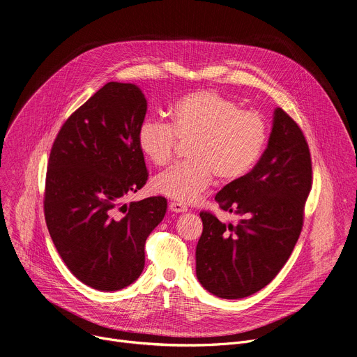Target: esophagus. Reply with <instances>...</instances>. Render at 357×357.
I'll return each instance as SVG.
<instances>
[{"instance_id":"obj_1","label":"esophagus","mask_w":357,"mask_h":357,"mask_svg":"<svg viewBox=\"0 0 357 357\" xmlns=\"http://www.w3.org/2000/svg\"><path fill=\"white\" fill-rule=\"evenodd\" d=\"M169 209L175 213H183V212H188V206H185L183 204H179V202H171L169 204Z\"/></svg>"}]
</instances>
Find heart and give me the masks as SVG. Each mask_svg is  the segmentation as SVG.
Returning a JSON list of instances; mask_svg holds the SVG:
<instances>
[{"instance_id": "1", "label": "heart", "mask_w": 357, "mask_h": 357, "mask_svg": "<svg viewBox=\"0 0 357 357\" xmlns=\"http://www.w3.org/2000/svg\"><path fill=\"white\" fill-rule=\"evenodd\" d=\"M268 138L264 116L239 109L215 91H198L179 98L171 108V123L146 118L138 129V144L156 167L172 159L178 139L190 141L188 160L152 179V189L179 202H195L213 176L234 182L245 176L261 156Z\"/></svg>"}]
</instances>
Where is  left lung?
Returning <instances> with one entry per match:
<instances>
[{
    "instance_id": "left-lung-1",
    "label": "left lung",
    "mask_w": 357,
    "mask_h": 357,
    "mask_svg": "<svg viewBox=\"0 0 357 357\" xmlns=\"http://www.w3.org/2000/svg\"><path fill=\"white\" fill-rule=\"evenodd\" d=\"M310 188L312 162L303 132L276 108L268 146L255 168L215 197L220 209L241 216L238 223L226 225L201 212L197 278L209 294L242 299L273 280L299 239Z\"/></svg>"
}]
</instances>
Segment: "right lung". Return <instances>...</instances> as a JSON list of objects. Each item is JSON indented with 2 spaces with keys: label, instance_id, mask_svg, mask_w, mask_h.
<instances>
[{
  "label": "right lung",
  "instance_id": "right-lung-1",
  "mask_svg": "<svg viewBox=\"0 0 357 357\" xmlns=\"http://www.w3.org/2000/svg\"><path fill=\"white\" fill-rule=\"evenodd\" d=\"M146 100L135 84L108 82L62 125L47 171L44 212L51 239L73 275L115 291L145 265V242L167 199L123 204L148 179L138 129Z\"/></svg>",
  "mask_w": 357,
  "mask_h": 357
}]
</instances>
